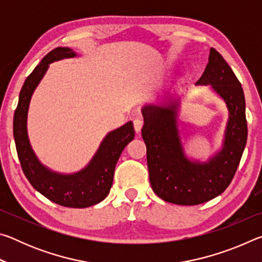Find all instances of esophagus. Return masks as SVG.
<instances>
[{"label":"esophagus","instance_id":"1","mask_svg":"<svg viewBox=\"0 0 262 262\" xmlns=\"http://www.w3.org/2000/svg\"><path fill=\"white\" fill-rule=\"evenodd\" d=\"M142 126H143V121L141 119H135L134 120V128L136 133H140L142 129Z\"/></svg>","mask_w":262,"mask_h":262}]
</instances>
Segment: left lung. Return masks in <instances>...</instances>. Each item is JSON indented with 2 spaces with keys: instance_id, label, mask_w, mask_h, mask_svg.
<instances>
[{
  "instance_id": "1",
  "label": "left lung",
  "mask_w": 262,
  "mask_h": 262,
  "mask_svg": "<svg viewBox=\"0 0 262 262\" xmlns=\"http://www.w3.org/2000/svg\"><path fill=\"white\" fill-rule=\"evenodd\" d=\"M195 85H210L229 112L222 148L207 162L190 159L185 152L177 122L180 99L142 107L150 184L164 201L181 206L200 205L223 193L236 173L247 141L242 84L215 48H210L207 67Z\"/></svg>"
}]
</instances>
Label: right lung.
I'll use <instances>...</instances> for the list:
<instances>
[{"label": "right lung", "instance_id": "obj_1", "mask_svg": "<svg viewBox=\"0 0 262 262\" xmlns=\"http://www.w3.org/2000/svg\"><path fill=\"white\" fill-rule=\"evenodd\" d=\"M77 56L72 48L57 47L43 56L19 92L14 115V139L21 168L30 184L48 200L69 208H86L107 196L112 187L118 159L135 136L132 121L110 132L85 167L74 173H59L39 161L28 135V113L31 98L52 62Z\"/></svg>", "mask_w": 262, "mask_h": 262}]
</instances>
